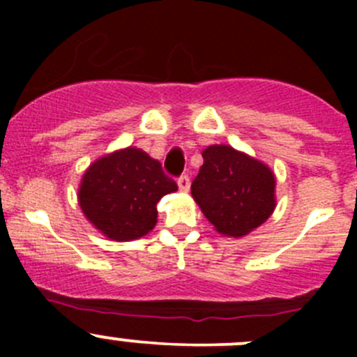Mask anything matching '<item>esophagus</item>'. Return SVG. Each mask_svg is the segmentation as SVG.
I'll use <instances>...</instances> for the list:
<instances>
[{"label":"esophagus","instance_id":"1","mask_svg":"<svg viewBox=\"0 0 357 357\" xmlns=\"http://www.w3.org/2000/svg\"><path fill=\"white\" fill-rule=\"evenodd\" d=\"M178 186H179V190H181V192H188V190H190V178H188V176H186V174L179 176Z\"/></svg>","mask_w":357,"mask_h":357}]
</instances>
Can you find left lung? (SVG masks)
Instances as JSON below:
<instances>
[{
    "mask_svg": "<svg viewBox=\"0 0 357 357\" xmlns=\"http://www.w3.org/2000/svg\"><path fill=\"white\" fill-rule=\"evenodd\" d=\"M202 157L192 195L215 231L240 238L259 228L276 207L271 169L228 145L207 146Z\"/></svg>",
    "mask_w": 357,
    "mask_h": 357,
    "instance_id": "1",
    "label": "left lung"
}]
</instances>
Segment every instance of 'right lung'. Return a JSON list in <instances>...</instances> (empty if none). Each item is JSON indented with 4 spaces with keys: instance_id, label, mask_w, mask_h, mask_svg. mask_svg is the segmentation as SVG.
Listing matches in <instances>:
<instances>
[{
    "instance_id": "right-lung-1",
    "label": "right lung",
    "mask_w": 357,
    "mask_h": 357,
    "mask_svg": "<svg viewBox=\"0 0 357 357\" xmlns=\"http://www.w3.org/2000/svg\"><path fill=\"white\" fill-rule=\"evenodd\" d=\"M178 185L160 162L139 149H122L86 169L79 186L82 214L107 238L129 242L157 225V202Z\"/></svg>"
}]
</instances>
